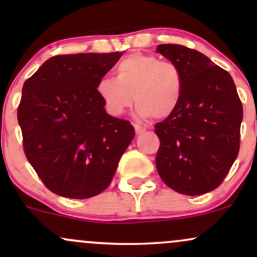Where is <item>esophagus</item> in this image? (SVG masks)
I'll list each match as a JSON object with an SVG mask.
<instances>
[{"label":"esophagus","mask_w":257,"mask_h":257,"mask_svg":"<svg viewBox=\"0 0 257 257\" xmlns=\"http://www.w3.org/2000/svg\"><path fill=\"white\" fill-rule=\"evenodd\" d=\"M134 129H135V133H137V134H143V133L146 131V129L144 128V126H141V125H139V124H134Z\"/></svg>","instance_id":"obj_1"}]
</instances>
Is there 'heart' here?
Listing matches in <instances>:
<instances>
[{
    "label": "heart",
    "instance_id": "obj_1",
    "mask_svg": "<svg viewBox=\"0 0 257 257\" xmlns=\"http://www.w3.org/2000/svg\"><path fill=\"white\" fill-rule=\"evenodd\" d=\"M114 72L116 78L105 76L96 83V93L112 116L124 113L133 98L141 118L166 119L178 110L184 75L173 61L134 53L120 60Z\"/></svg>",
    "mask_w": 257,
    "mask_h": 257
}]
</instances>
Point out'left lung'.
Returning a JSON list of instances; mask_svg holds the SVG:
<instances>
[{
	"mask_svg": "<svg viewBox=\"0 0 257 257\" xmlns=\"http://www.w3.org/2000/svg\"><path fill=\"white\" fill-rule=\"evenodd\" d=\"M157 52L184 75L178 110L155 125L156 168L176 192L198 196L219 187L239 152L243 106L228 72L204 54L180 44Z\"/></svg>",
	"mask_w": 257,
	"mask_h": 257,
	"instance_id": "obj_1",
	"label": "left lung"
}]
</instances>
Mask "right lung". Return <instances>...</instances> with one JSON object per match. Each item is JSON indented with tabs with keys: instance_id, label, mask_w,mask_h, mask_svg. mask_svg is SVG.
<instances>
[{
	"instance_id": "add662e5",
	"label": "right lung",
	"mask_w": 257,
	"mask_h": 257,
	"mask_svg": "<svg viewBox=\"0 0 257 257\" xmlns=\"http://www.w3.org/2000/svg\"><path fill=\"white\" fill-rule=\"evenodd\" d=\"M122 53L49 58L25 81L18 122L28 161L48 190L85 199L111 184L135 135L129 120L106 113L96 83Z\"/></svg>"
}]
</instances>
